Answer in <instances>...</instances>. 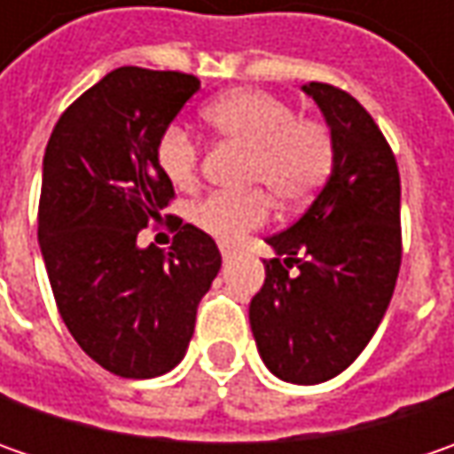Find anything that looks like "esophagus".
I'll return each instance as SVG.
<instances>
[{
  "instance_id": "esophagus-1",
  "label": "esophagus",
  "mask_w": 454,
  "mask_h": 454,
  "mask_svg": "<svg viewBox=\"0 0 454 454\" xmlns=\"http://www.w3.org/2000/svg\"><path fill=\"white\" fill-rule=\"evenodd\" d=\"M219 253H222V260H224V262H230V260L237 254V250L227 247V245H222V247H219Z\"/></svg>"
}]
</instances>
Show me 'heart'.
<instances>
[{"label":"heart","mask_w":454,"mask_h":454,"mask_svg":"<svg viewBox=\"0 0 454 454\" xmlns=\"http://www.w3.org/2000/svg\"><path fill=\"white\" fill-rule=\"evenodd\" d=\"M201 121L217 138L253 151L250 184L265 186L280 207L310 201L333 168V138L321 121L298 118L280 98L239 88L201 111ZM156 164L176 189H189L200 171V146L182 126H168L156 141ZM270 212L262 192L224 194L215 192L189 212L201 232L219 242H235L260 227Z\"/></svg>","instance_id":"b5f03b06"}]
</instances>
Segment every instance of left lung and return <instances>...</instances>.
Here are the masks:
<instances>
[{
	"label": "left lung",
	"instance_id": "left-lung-1",
	"mask_svg": "<svg viewBox=\"0 0 454 454\" xmlns=\"http://www.w3.org/2000/svg\"><path fill=\"white\" fill-rule=\"evenodd\" d=\"M301 90L325 118L333 168L303 217L268 237L275 257L250 325L278 379L321 384L356 361L389 308L402 262V186L387 138L356 98L325 82Z\"/></svg>",
	"mask_w": 454,
	"mask_h": 454
}]
</instances>
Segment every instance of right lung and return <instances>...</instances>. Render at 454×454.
<instances>
[{"mask_svg": "<svg viewBox=\"0 0 454 454\" xmlns=\"http://www.w3.org/2000/svg\"><path fill=\"white\" fill-rule=\"evenodd\" d=\"M197 90L194 75L118 67L60 115L44 149L37 239L55 303L80 348L123 379L182 361L222 268L215 239L176 217L168 250L138 245L174 197L156 141Z\"/></svg>", "mask_w": 454, "mask_h": 454, "instance_id": "obj_1", "label": "right lung"}]
</instances>
